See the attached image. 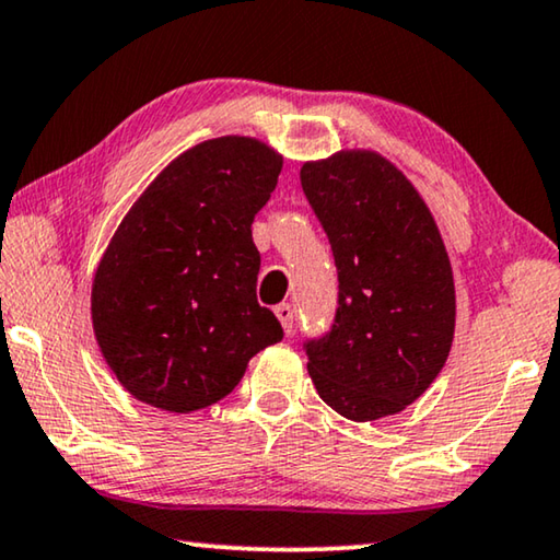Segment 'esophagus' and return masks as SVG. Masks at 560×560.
Instances as JSON below:
<instances>
[{
	"label": "esophagus",
	"instance_id": "obj_1",
	"mask_svg": "<svg viewBox=\"0 0 560 560\" xmlns=\"http://www.w3.org/2000/svg\"><path fill=\"white\" fill-rule=\"evenodd\" d=\"M273 314L279 316L283 331L291 334V329H294V308H291V304H279L277 308H273Z\"/></svg>",
	"mask_w": 560,
	"mask_h": 560
}]
</instances>
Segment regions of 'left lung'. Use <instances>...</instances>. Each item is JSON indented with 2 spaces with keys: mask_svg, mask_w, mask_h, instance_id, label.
<instances>
[{
  "mask_svg": "<svg viewBox=\"0 0 560 560\" xmlns=\"http://www.w3.org/2000/svg\"><path fill=\"white\" fill-rule=\"evenodd\" d=\"M302 188L339 271L337 319L306 345L308 377L347 420L402 412L435 382L455 337L453 264L438 223L377 150L306 161Z\"/></svg>",
  "mask_w": 560,
  "mask_h": 560,
  "instance_id": "8db88e82",
  "label": "left lung"
}]
</instances>
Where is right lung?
<instances>
[{
    "instance_id": "add662e5",
    "label": "right lung",
    "mask_w": 560,
    "mask_h": 560,
    "mask_svg": "<svg viewBox=\"0 0 560 560\" xmlns=\"http://www.w3.org/2000/svg\"><path fill=\"white\" fill-rule=\"evenodd\" d=\"M283 155L248 136L203 140L140 194L100 258L90 316L120 385L150 407L196 412L244 377L283 329L256 302L254 215Z\"/></svg>"
}]
</instances>
